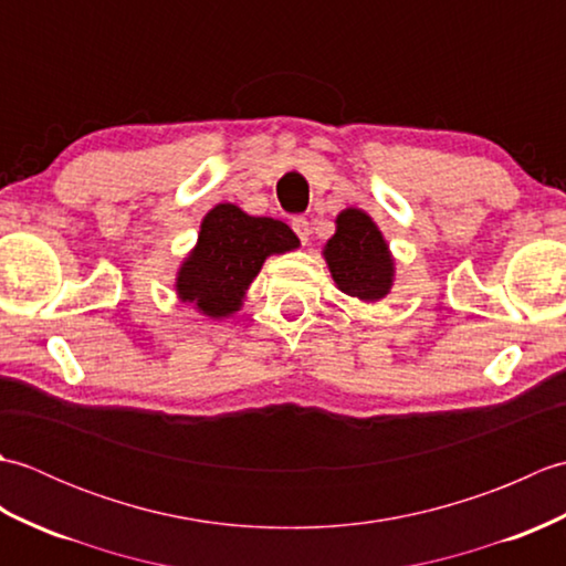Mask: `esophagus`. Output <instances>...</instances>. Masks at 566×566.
I'll return each mask as SVG.
<instances>
[{"label": "esophagus", "mask_w": 566, "mask_h": 566, "mask_svg": "<svg viewBox=\"0 0 566 566\" xmlns=\"http://www.w3.org/2000/svg\"><path fill=\"white\" fill-rule=\"evenodd\" d=\"M292 228H294V233L298 235V240H302V243H306L308 235H311V226H308V221L304 219V216H296V219L292 221Z\"/></svg>", "instance_id": "1"}]
</instances>
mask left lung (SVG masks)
<instances>
[{"label":"left lung","instance_id":"8db88e82","mask_svg":"<svg viewBox=\"0 0 566 566\" xmlns=\"http://www.w3.org/2000/svg\"><path fill=\"white\" fill-rule=\"evenodd\" d=\"M338 290L359 302H379L394 284V258L377 223L363 209H345L323 248Z\"/></svg>","mask_w":566,"mask_h":566}]
</instances>
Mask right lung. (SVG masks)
I'll use <instances>...</instances> for the list:
<instances>
[{"instance_id":"1","label":"right lung","mask_w":566,"mask_h":566,"mask_svg":"<svg viewBox=\"0 0 566 566\" xmlns=\"http://www.w3.org/2000/svg\"><path fill=\"white\" fill-rule=\"evenodd\" d=\"M296 248L298 238L284 221L219 203L203 216L197 245L177 272L179 302L195 304L209 318H228L243 306L262 262Z\"/></svg>"}]
</instances>
